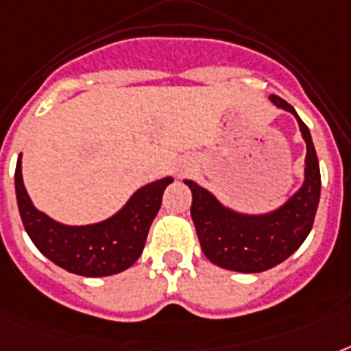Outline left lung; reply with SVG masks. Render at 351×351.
<instances>
[{
    "mask_svg": "<svg viewBox=\"0 0 351 351\" xmlns=\"http://www.w3.org/2000/svg\"><path fill=\"white\" fill-rule=\"evenodd\" d=\"M269 100L297 118L306 142L304 182L280 208L262 215L239 213L197 182L184 180L193 193L191 219L204 255L231 271H266L293 255L310 234L321 198V169L310 129L288 101L275 95Z\"/></svg>",
    "mask_w": 351,
    "mask_h": 351,
    "instance_id": "1",
    "label": "left lung"
}]
</instances>
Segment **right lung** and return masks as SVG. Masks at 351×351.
Masks as SVG:
<instances>
[{
	"instance_id": "obj_1",
	"label": "right lung",
	"mask_w": 351,
	"mask_h": 351,
	"mask_svg": "<svg viewBox=\"0 0 351 351\" xmlns=\"http://www.w3.org/2000/svg\"><path fill=\"white\" fill-rule=\"evenodd\" d=\"M173 178L165 176L140 187L109 219L87 226H67L34 208L25 189L21 154L16 164V198L30 240L56 266L82 277H109L131 267L142 255L149 228Z\"/></svg>"
}]
</instances>
